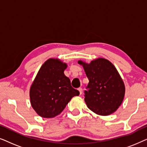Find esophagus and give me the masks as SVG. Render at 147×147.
I'll return each mask as SVG.
<instances>
[{
	"label": "esophagus",
	"mask_w": 147,
	"mask_h": 147,
	"mask_svg": "<svg viewBox=\"0 0 147 147\" xmlns=\"http://www.w3.org/2000/svg\"><path fill=\"white\" fill-rule=\"evenodd\" d=\"M78 91L80 92V94H82V88H78Z\"/></svg>",
	"instance_id": "esophagus-1"
}]
</instances>
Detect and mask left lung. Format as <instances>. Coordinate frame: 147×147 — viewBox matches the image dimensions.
I'll list each match as a JSON object with an SVG mask.
<instances>
[{
  "label": "left lung",
  "instance_id": "left-lung-1",
  "mask_svg": "<svg viewBox=\"0 0 147 147\" xmlns=\"http://www.w3.org/2000/svg\"><path fill=\"white\" fill-rule=\"evenodd\" d=\"M83 66L89 83L85 100L88 108L101 116L110 115L121 105L125 86L114 65L108 60L98 58L90 63L78 61Z\"/></svg>",
  "mask_w": 147,
  "mask_h": 147
}]
</instances>
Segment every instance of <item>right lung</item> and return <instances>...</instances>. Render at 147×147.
<instances>
[{
    "label": "right lung",
    "instance_id": "1",
    "mask_svg": "<svg viewBox=\"0 0 147 147\" xmlns=\"http://www.w3.org/2000/svg\"><path fill=\"white\" fill-rule=\"evenodd\" d=\"M67 64L58 59H49L40 68L30 88L32 107L43 118H53L64 110L78 90L71 86L64 74Z\"/></svg>",
    "mask_w": 147,
    "mask_h": 147
}]
</instances>
